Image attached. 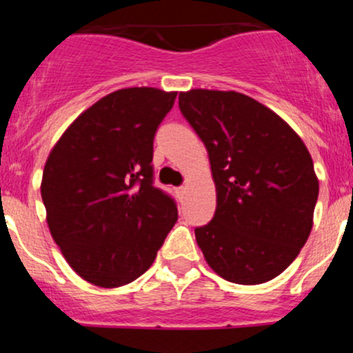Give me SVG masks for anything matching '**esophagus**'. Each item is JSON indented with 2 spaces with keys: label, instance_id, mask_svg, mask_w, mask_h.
Instances as JSON below:
<instances>
[{
  "label": "esophagus",
  "instance_id": "esophagus-1",
  "mask_svg": "<svg viewBox=\"0 0 353 353\" xmlns=\"http://www.w3.org/2000/svg\"><path fill=\"white\" fill-rule=\"evenodd\" d=\"M185 189H188V185H181V188H177V194H184Z\"/></svg>",
  "mask_w": 353,
  "mask_h": 353
}]
</instances>
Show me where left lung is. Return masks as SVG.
<instances>
[{
	"mask_svg": "<svg viewBox=\"0 0 353 353\" xmlns=\"http://www.w3.org/2000/svg\"><path fill=\"white\" fill-rule=\"evenodd\" d=\"M179 109L208 149L217 208L196 241L214 272L255 285L294 262L312 230L319 181L282 117L236 91L190 89Z\"/></svg>",
	"mask_w": 353,
	"mask_h": 353,
	"instance_id": "1",
	"label": "left lung"
}]
</instances>
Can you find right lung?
<instances>
[{
  "label": "right lung",
  "instance_id": "add662e5",
  "mask_svg": "<svg viewBox=\"0 0 353 353\" xmlns=\"http://www.w3.org/2000/svg\"><path fill=\"white\" fill-rule=\"evenodd\" d=\"M177 92L128 88L104 96L64 131L44 165L51 236L74 272L121 287L143 275L177 221L154 185V136Z\"/></svg>",
  "mask_w": 353,
  "mask_h": 353
}]
</instances>
